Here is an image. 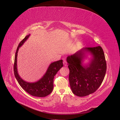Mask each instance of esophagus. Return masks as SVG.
<instances>
[{"instance_id": "1", "label": "esophagus", "mask_w": 120, "mask_h": 120, "mask_svg": "<svg viewBox=\"0 0 120 120\" xmlns=\"http://www.w3.org/2000/svg\"><path fill=\"white\" fill-rule=\"evenodd\" d=\"M63 64H64V66H65V67L67 66V62L66 61V60H64V61Z\"/></svg>"}]
</instances>
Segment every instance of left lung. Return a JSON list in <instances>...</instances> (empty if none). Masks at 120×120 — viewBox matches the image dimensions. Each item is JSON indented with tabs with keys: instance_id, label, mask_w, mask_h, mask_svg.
Segmentation results:
<instances>
[{
	"instance_id": "left-lung-1",
	"label": "left lung",
	"mask_w": 120,
	"mask_h": 120,
	"mask_svg": "<svg viewBox=\"0 0 120 120\" xmlns=\"http://www.w3.org/2000/svg\"><path fill=\"white\" fill-rule=\"evenodd\" d=\"M90 61L83 64L88 56ZM69 82L72 93L85 97L95 92L102 83L107 70L105 54L100 46L85 48L67 57Z\"/></svg>"
}]
</instances>
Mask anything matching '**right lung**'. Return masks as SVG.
Wrapping results in <instances>:
<instances>
[{
    "label": "right lung",
    "mask_w": 120,
    "mask_h": 120,
    "mask_svg": "<svg viewBox=\"0 0 120 120\" xmlns=\"http://www.w3.org/2000/svg\"><path fill=\"white\" fill-rule=\"evenodd\" d=\"M30 35H26L18 46L14 58V73L18 82L24 90L32 96L37 97H45L52 93L53 88V78L57 71L63 66V60L54 61L49 64L45 75L39 80L35 82H26L21 78L18 73L17 67V53L19 48Z\"/></svg>",
    "instance_id": "add662e5"
}]
</instances>
